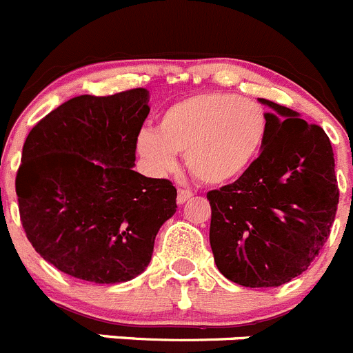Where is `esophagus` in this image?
<instances>
[{
  "instance_id": "esophagus-1",
  "label": "esophagus",
  "mask_w": 353,
  "mask_h": 353,
  "mask_svg": "<svg viewBox=\"0 0 353 353\" xmlns=\"http://www.w3.org/2000/svg\"><path fill=\"white\" fill-rule=\"evenodd\" d=\"M192 196L193 193L190 192V190H179V192H177V204H184V202L192 199Z\"/></svg>"
}]
</instances>
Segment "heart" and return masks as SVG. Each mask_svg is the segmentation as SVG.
<instances>
[{"mask_svg": "<svg viewBox=\"0 0 353 353\" xmlns=\"http://www.w3.org/2000/svg\"><path fill=\"white\" fill-rule=\"evenodd\" d=\"M268 135L269 114L259 101L208 91L170 103L157 130L139 132L135 149L154 174L172 170L176 154L183 153L200 183L225 184L252 167Z\"/></svg>", "mask_w": 353, "mask_h": 353, "instance_id": "1", "label": "heart"}]
</instances>
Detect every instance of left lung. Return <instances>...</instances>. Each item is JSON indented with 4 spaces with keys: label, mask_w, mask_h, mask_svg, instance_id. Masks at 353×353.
Instances as JSON below:
<instances>
[{
    "label": "left lung",
    "mask_w": 353,
    "mask_h": 353,
    "mask_svg": "<svg viewBox=\"0 0 353 353\" xmlns=\"http://www.w3.org/2000/svg\"><path fill=\"white\" fill-rule=\"evenodd\" d=\"M260 157L208 193L216 268L237 285L279 287L303 274L331 234L339 202L334 153L319 125L274 101Z\"/></svg>",
    "instance_id": "left-lung-1"
}]
</instances>
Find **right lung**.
<instances>
[{
    "label": "right lung",
    "instance_id": "1",
    "mask_svg": "<svg viewBox=\"0 0 353 353\" xmlns=\"http://www.w3.org/2000/svg\"><path fill=\"white\" fill-rule=\"evenodd\" d=\"M149 91L81 94L33 126L15 177L19 212L37 253L91 283H123L148 268L176 212L169 179L133 170Z\"/></svg>",
    "mask_w": 353,
    "mask_h": 353
}]
</instances>
